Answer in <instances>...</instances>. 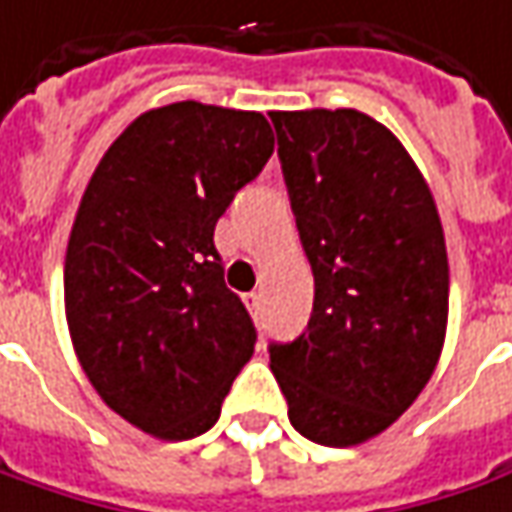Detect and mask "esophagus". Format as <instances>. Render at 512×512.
<instances>
[{
	"instance_id": "obj_1",
	"label": "esophagus",
	"mask_w": 512,
	"mask_h": 512,
	"mask_svg": "<svg viewBox=\"0 0 512 512\" xmlns=\"http://www.w3.org/2000/svg\"><path fill=\"white\" fill-rule=\"evenodd\" d=\"M243 302H246V308H249V311H252V314H260V308H263V297H260V294H257V291H252V294H246V297H243Z\"/></svg>"
}]
</instances>
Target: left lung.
Instances as JSON below:
<instances>
[{
	"mask_svg": "<svg viewBox=\"0 0 512 512\" xmlns=\"http://www.w3.org/2000/svg\"><path fill=\"white\" fill-rule=\"evenodd\" d=\"M314 271V311L269 344L288 420L319 446L389 429L429 384L446 342L448 255L437 204L401 139L356 109L271 111Z\"/></svg>",
	"mask_w": 512,
	"mask_h": 512,
	"instance_id": "left-lung-1",
	"label": "left lung"
}]
</instances>
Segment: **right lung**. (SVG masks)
<instances>
[{"label":"right lung","instance_id":"add662e5","mask_svg":"<svg viewBox=\"0 0 512 512\" xmlns=\"http://www.w3.org/2000/svg\"><path fill=\"white\" fill-rule=\"evenodd\" d=\"M271 151L260 111L184 100L139 114L86 184L64 263L72 347L106 406L159 440L212 429L255 353L212 235Z\"/></svg>","mask_w":512,"mask_h":512}]
</instances>
